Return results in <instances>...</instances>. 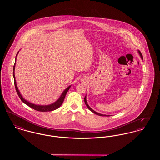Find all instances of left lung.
<instances>
[{
	"mask_svg": "<svg viewBox=\"0 0 160 160\" xmlns=\"http://www.w3.org/2000/svg\"><path fill=\"white\" fill-rule=\"evenodd\" d=\"M138 53L139 54H140V56L141 58H142V59H143V56H142V54L141 53V52H140L139 50H138ZM84 102H85V104L86 105L87 107H88V108L92 112H93V113L97 114V115H99V116H110V115H106V114H101V113H97V112H96L95 111H94L93 109H92L91 108V107H89V106L88 105V102H87V101H86V96L84 97Z\"/></svg>",
	"mask_w": 160,
	"mask_h": 160,
	"instance_id": "left-lung-1",
	"label": "left lung"
}]
</instances>
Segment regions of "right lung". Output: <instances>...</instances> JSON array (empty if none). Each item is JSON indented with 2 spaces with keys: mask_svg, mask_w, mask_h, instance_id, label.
I'll list each match as a JSON object with an SVG mask.
<instances>
[{
  "mask_svg": "<svg viewBox=\"0 0 160 160\" xmlns=\"http://www.w3.org/2000/svg\"><path fill=\"white\" fill-rule=\"evenodd\" d=\"M18 52H18V53L17 54L16 57H17V54L18 53ZM16 57H15V63H14V68H13V76H14V84H15V90H16V92H17V94H18V97H19V98H20V99L23 101L24 104H26L27 106H28L30 107L31 108H32L33 109H34L35 110H37V111H39V112H50V111H53V110H54L58 108L62 104V103L63 102V100H64V98H65V97L66 96V94H67V92L68 91L69 89L70 88V87L71 86L70 85L67 89H65L63 91V92H62V93L61 94V97H59V98L58 99L56 102H54V103L52 104L47 105V106H41V105H36V104L31 103L30 102L28 101L27 100H26L24 98H23L22 95H21L20 92L18 89V87L17 86L16 80H15V74H14Z\"/></svg>",
  "mask_w": 160,
  "mask_h": 160,
  "instance_id": "add662e5",
  "label": "right lung"
}]
</instances>
